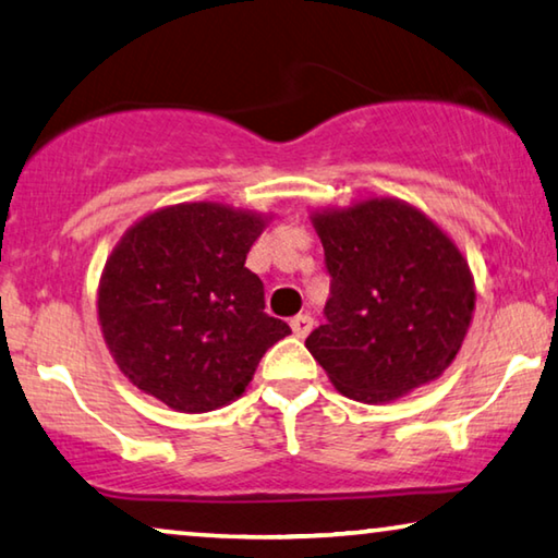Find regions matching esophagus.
<instances>
[{"mask_svg":"<svg viewBox=\"0 0 558 558\" xmlns=\"http://www.w3.org/2000/svg\"><path fill=\"white\" fill-rule=\"evenodd\" d=\"M290 327H293V332H295V338H307V335H311V330H313V317L311 315H295L293 320H290Z\"/></svg>","mask_w":558,"mask_h":558,"instance_id":"esophagus-1","label":"esophagus"}]
</instances>
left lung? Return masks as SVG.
Segmentation results:
<instances>
[{
  "label": "left lung",
  "mask_w": 558,
  "mask_h": 558,
  "mask_svg": "<svg viewBox=\"0 0 558 558\" xmlns=\"http://www.w3.org/2000/svg\"><path fill=\"white\" fill-rule=\"evenodd\" d=\"M330 298L305 348L350 400L377 404L437 379L474 313L459 247L410 203L367 198L313 216Z\"/></svg>",
  "instance_id": "1"
}]
</instances>
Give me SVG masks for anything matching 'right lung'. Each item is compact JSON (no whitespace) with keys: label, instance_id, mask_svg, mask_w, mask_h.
Segmentation results:
<instances>
[{"label":"right lung","instance_id":"add662e5","mask_svg":"<svg viewBox=\"0 0 558 558\" xmlns=\"http://www.w3.org/2000/svg\"><path fill=\"white\" fill-rule=\"evenodd\" d=\"M265 218L220 203H179L129 228L99 282V323L121 373L179 412L245 392L265 350L290 335L265 313L245 268Z\"/></svg>","mask_w":558,"mask_h":558}]
</instances>
